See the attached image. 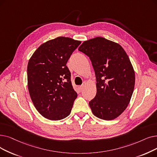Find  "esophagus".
Instances as JSON below:
<instances>
[{
    "instance_id": "obj_1",
    "label": "esophagus",
    "mask_w": 157,
    "mask_h": 157,
    "mask_svg": "<svg viewBox=\"0 0 157 157\" xmlns=\"http://www.w3.org/2000/svg\"><path fill=\"white\" fill-rule=\"evenodd\" d=\"M78 88H79V91H82V90H83L84 85H81V86H79Z\"/></svg>"
}]
</instances>
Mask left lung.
Here are the masks:
<instances>
[{
	"label": "left lung",
	"mask_w": 157,
	"mask_h": 157,
	"mask_svg": "<svg viewBox=\"0 0 157 157\" xmlns=\"http://www.w3.org/2000/svg\"><path fill=\"white\" fill-rule=\"evenodd\" d=\"M78 50L89 57L96 78L97 93L89 102L93 114L106 121L117 118L127 108L135 86V72L126 52L103 37L85 41Z\"/></svg>",
	"instance_id": "obj_1"
}]
</instances>
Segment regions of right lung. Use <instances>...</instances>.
<instances>
[{
  "label": "right lung",
  "mask_w": 157,
  "mask_h": 157,
  "mask_svg": "<svg viewBox=\"0 0 157 157\" xmlns=\"http://www.w3.org/2000/svg\"><path fill=\"white\" fill-rule=\"evenodd\" d=\"M81 42L60 36L47 41L33 53L28 65L30 97L45 118L58 121L71 113L78 94L66 63Z\"/></svg>",
  "instance_id": "obj_1"
}]
</instances>
